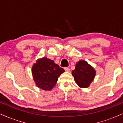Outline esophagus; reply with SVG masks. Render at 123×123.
Segmentation results:
<instances>
[{
    "label": "esophagus",
    "instance_id": "1",
    "mask_svg": "<svg viewBox=\"0 0 123 123\" xmlns=\"http://www.w3.org/2000/svg\"><path fill=\"white\" fill-rule=\"evenodd\" d=\"M64 69H65V71H66V72H69V68L66 67V68H64Z\"/></svg>",
    "mask_w": 123,
    "mask_h": 123
}]
</instances>
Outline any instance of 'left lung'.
I'll list each match as a JSON object with an SVG mask.
<instances>
[{
	"mask_svg": "<svg viewBox=\"0 0 123 123\" xmlns=\"http://www.w3.org/2000/svg\"><path fill=\"white\" fill-rule=\"evenodd\" d=\"M96 72L94 68L85 60H80L76 63L72 75L79 87L86 88L89 87L95 78Z\"/></svg>",
	"mask_w": 123,
	"mask_h": 123,
	"instance_id": "1",
	"label": "left lung"
}]
</instances>
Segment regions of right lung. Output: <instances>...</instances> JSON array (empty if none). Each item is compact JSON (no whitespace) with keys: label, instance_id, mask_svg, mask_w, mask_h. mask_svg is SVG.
I'll use <instances>...</instances> for the list:
<instances>
[{"label":"right lung","instance_id":"obj_1","mask_svg":"<svg viewBox=\"0 0 123 123\" xmlns=\"http://www.w3.org/2000/svg\"><path fill=\"white\" fill-rule=\"evenodd\" d=\"M31 71L36 86L44 91H51L56 84L59 77L65 71L54 60L45 57L37 59Z\"/></svg>","mask_w":123,"mask_h":123}]
</instances>
